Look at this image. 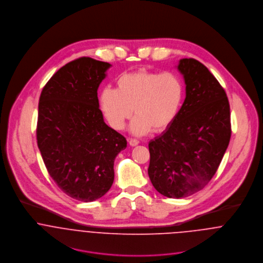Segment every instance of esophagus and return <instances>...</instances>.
<instances>
[{"label":"esophagus","mask_w":263,"mask_h":263,"mask_svg":"<svg viewBox=\"0 0 263 263\" xmlns=\"http://www.w3.org/2000/svg\"><path fill=\"white\" fill-rule=\"evenodd\" d=\"M128 143H129V145H130L132 147H135V146H138L140 142H139L138 140H136V139H129V140H128Z\"/></svg>","instance_id":"34e87169"}]
</instances>
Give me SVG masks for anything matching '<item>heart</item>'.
I'll return each mask as SVG.
<instances>
[{
  "label": "heart",
  "instance_id": "1",
  "mask_svg": "<svg viewBox=\"0 0 263 263\" xmlns=\"http://www.w3.org/2000/svg\"><path fill=\"white\" fill-rule=\"evenodd\" d=\"M117 88L106 87L100 94V107L107 122L114 129H122L132 122L134 135L143 136L153 129H166L176 118L182 105L184 86L174 72L156 73L140 70L120 76Z\"/></svg>",
  "mask_w": 263,
  "mask_h": 263
}]
</instances>
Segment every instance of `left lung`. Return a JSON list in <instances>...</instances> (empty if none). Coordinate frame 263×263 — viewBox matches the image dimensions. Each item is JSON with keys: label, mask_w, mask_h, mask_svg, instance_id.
Segmentation results:
<instances>
[{"label": "left lung", "mask_w": 263, "mask_h": 263, "mask_svg": "<svg viewBox=\"0 0 263 263\" xmlns=\"http://www.w3.org/2000/svg\"><path fill=\"white\" fill-rule=\"evenodd\" d=\"M178 71L186 85L185 100L174 121L149 143L151 182L170 198L189 196L211 181L232 133L227 94L209 69L182 59Z\"/></svg>", "instance_id": "8db88e82"}]
</instances>
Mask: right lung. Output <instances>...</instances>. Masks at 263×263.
<instances>
[{
	"label": "right lung",
	"instance_id": "1",
	"mask_svg": "<svg viewBox=\"0 0 263 263\" xmlns=\"http://www.w3.org/2000/svg\"><path fill=\"white\" fill-rule=\"evenodd\" d=\"M110 67L77 59L49 79L39 98L36 138L45 167L67 195L84 202L110 189L115 157L126 148L99 109L97 90Z\"/></svg>",
	"mask_w": 263,
	"mask_h": 263
}]
</instances>
